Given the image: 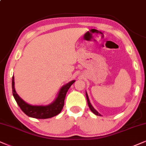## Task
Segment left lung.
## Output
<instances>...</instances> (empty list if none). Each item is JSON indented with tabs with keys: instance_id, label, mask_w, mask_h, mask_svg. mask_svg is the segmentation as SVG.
<instances>
[{
	"instance_id": "left-lung-1",
	"label": "left lung",
	"mask_w": 146,
	"mask_h": 146,
	"mask_svg": "<svg viewBox=\"0 0 146 146\" xmlns=\"http://www.w3.org/2000/svg\"><path fill=\"white\" fill-rule=\"evenodd\" d=\"M86 95L87 101H88V106H89L90 109L91 110V111H92V112H93L94 114H95L96 115H97V116H101V114H100V113H98V112L97 110H96L94 108L93 106H92L91 103H90V100H89V97H88V94H87V92H86Z\"/></svg>"
}]
</instances>
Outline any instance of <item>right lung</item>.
Returning a JSON list of instances; mask_svg holds the SVG:
<instances>
[{"instance_id":"1","label":"right lung","mask_w":146,"mask_h":146,"mask_svg":"<svg viewBox=\"0 0 146 146\" xmlns=\"http://www.w3.org/2000/svg\"><path fill=\"white\" fill-rule=\"evenodd\" d=\"M75 82V80L71 81L67 84L61 87L58 93L57 94L56 98L52 102L48 105H32L23 100L17 94L15 88V78L12 77V91L13 95L15 101L19 105L22 111L29 117L35 119H45L56 116L61 112L63 108L64 98H65L67 92L71 86V85Z\"/></svg>"}]
</instances>
